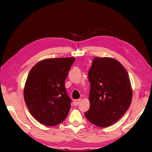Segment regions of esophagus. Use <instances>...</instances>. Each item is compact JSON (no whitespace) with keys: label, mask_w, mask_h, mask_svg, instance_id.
Segmentation results:
<instances>
[{"label":"esophagus","mask_w":152,"mask_h":152,"mask_svg":"<svg viewBox=\"0 0 152 152\" xmlns=\"http://www.w3.org/2000/svg\"><path fill=\"white\" fill-rule=\"evenodd\" d=\"M80 102H81V99H77L74 100V102H73L74 105H75V106H77L79 104V103H80Z\"/></svg>","instance_id":"obj_1"}]
</instances>
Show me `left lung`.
<instances>
[{
    "mask_svg": "<svg viewBox=\"0 0 152 152\" xmlns=\"http://www.w3.org/2000/svg\"><path fill=\"white\" fill-rule=\"evenodd\" d=\"M88 76L90 108L85 115L96 126H111L125 113L132 102V88L126 70L114 58L95 57Z\"/></svg>",
    "mask_w": 152,
    "mask_h": 152,
    "instance_id": "8db88e82",
    "label": "left lung"
}]
</instances>
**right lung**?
Here are the masks:
<instances>
[{
    "label": "right lung",
    "instance_id": "right-lung-1",
    "mask_svg": "<svg viewBox=\"0 0 152 152\" xmlns=\"http://www.w3.org/2000/svg\"><path fill=\"white\" fill-rule=\"evenodd\" d=\"M75 58H48L33 67L27 77L24 98L31 114L39 123L55 126L62 123L71 108L65 80Z\"/></svg>",
    "mask_w": 152,
    "mask_h": 152
}]
</instances>
